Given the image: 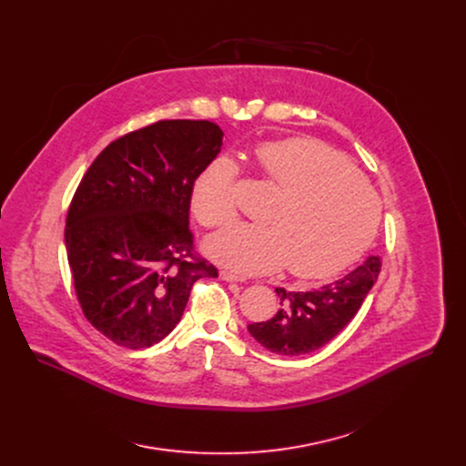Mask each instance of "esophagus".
Returning <instances> with one entry per match:
<instances>
[{"label": "esophagus", "mask_w": 466, "mask_h": 466, "mask_svg": "<svg viewBox=\"0 0 466 466\" xmlns=\"http://www.w3.org/2000/svg\"><path fill=\"white\" fill-rule=\"evenodd\" d=\"M219 277H221V280H225V282H243V280H245L243 277L234 275L232 271H221Z\"/></svg>", "instance_id": "esophagus-1"}]
</instances>
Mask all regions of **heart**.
<instances>
[{
  "mask_svg": "<svg viewBox=\"0 0 466 466\" xmlns=\"http://www.w3.org/2000/svg\"><path fill=\"white\" fill-rule=\"evenodd\" d=\"M263 177L284 189L268 227L238 223L207 243L208 254L245 275L288 271L297 279H328L347 269L372 243L381 201L352 164L322 142L289 138L256 149ZM239 166L223 155L197 177L191 212L205 227L238 216Z\"/></svg>",
  "mask_w": 466,
  "mask_h": 466,
  "instance_id": "heart-1",
  "label": "heart"
}]
</instances>
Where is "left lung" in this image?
<instances>
[{"label":"left lung","instance_id":"8db88e82","mask_svg":"<svg viewBox=\"0 0 466 466\" xmlns=\"http://www.w3.org/2000/svg\"><path fill=\"white\" fill-rule=\"evenodd\" d=\"M381 261L369 256L347 277L311 291L277 288L280 309L269 320L248 324L250 336L280 356H304L334 339L356 317L367 293L378 280Z\"/></svg>","mask_w":466,"mask_h":466}]
</instances>
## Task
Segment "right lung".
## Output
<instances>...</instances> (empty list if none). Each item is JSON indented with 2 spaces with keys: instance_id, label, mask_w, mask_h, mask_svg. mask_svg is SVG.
Wrapping results in <instances>:
<instances>
[{
  "instance_id": "right-lung-1",
  "label": "right lung",
  "mask_w": 466,
  "mask_h": 466,
  "mask_svg": "<svg viewBox=\"0 0 466 466\" xmlns=\"http://www.w3.org/2000/svg\"><path fill=\"white\" fill-rule=\"evenodd\" d=\"M221 146L212 121L164 119L108 144L85 173L66 218V252L85 317L112 343L157 345L193 284L218 279L193 250L189 201Z\"/></svg>"
}]
</instances>
